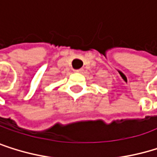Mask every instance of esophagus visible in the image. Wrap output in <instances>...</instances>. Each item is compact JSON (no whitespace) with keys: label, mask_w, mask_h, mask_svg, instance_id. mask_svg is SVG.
I'll return each instance as SVG.
<instances>
[{"label":"esophagus","mask_w":157,"mask_h":157,"mask_svg":"<svg viewBox=\"0 0 157 157\" xmlns=\"http://www.w3.org/2000/svg\"><path fill=\"white\" fill-rule=\"evenodd\" d=\"M75 73H82L83 72V69H77V70H74Z\"/></svg>","instance_id":"1"}]
</instances>
